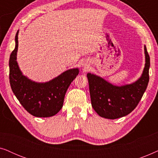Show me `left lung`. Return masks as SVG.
<instances>
[{
    "label": "left lung",
    "mask_w": 158,
    "mask_h": 158,
    "mask_svg": "<svg viewBox=\"0 0 158 158\" xmlns=\"http://www.w3.org/2000/svg\"><path fill=\"white\" fill-rule=\"evenodd\" d=\"M144 49L145 64L143 72L132 83L118 86L98 75L87 74L92 107L101 117L115 119L128 115L141 100L148 85L150 65L145 45Z\"/></svg>",
    "instance_id": "1"
}]
</instances>
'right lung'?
I'll use <instances>...</instances> for the list:
<instances>
[{"label":"right lung","instance_id":"obj_1","mask_svg":"<svg viewBox=\"0 0 158 158\" xmlns=\"http://www.w3.org/2000/svg\"><path fill=\"white\" fill-rule=\"evenodd\" d=\"M19 31L15 36V49L9 59L10 87L21 104L30 114L36 117L55 116L62 109L67 90L78 75L79 69H70L45 83L31 81L23 75L16 61Z\"/></svg>","mask_w":158,"mask_h":158}]
</instances>
